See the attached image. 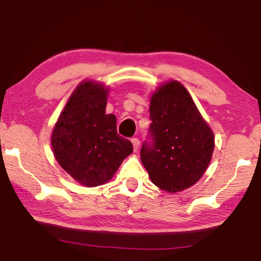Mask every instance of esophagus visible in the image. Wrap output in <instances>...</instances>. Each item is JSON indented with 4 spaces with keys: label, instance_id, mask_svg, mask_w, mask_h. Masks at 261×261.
<instances>
[{
    "label": "esophagus",
    "instance_id": "esophagus-1",
    "mask_svg": "<svg viewBox=\"0 0 261 261\" xmlns=\"http://www.w3.org/2000/svg\"><path fill=\"white\" fill-rule=\"evenodd\" d=\"M131 141H132V145H134V149H135V151H138L139 145H140V141H139V139L137 138V137H135V138H132V139H131Z\"/></svg>",
    "mask_w": 261,
    "mask_h": 261
}]
</instances>
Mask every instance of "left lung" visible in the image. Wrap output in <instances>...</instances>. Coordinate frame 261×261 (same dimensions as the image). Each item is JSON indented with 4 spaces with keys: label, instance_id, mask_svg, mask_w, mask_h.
<instances>
[{
    "label": "left lung",
    "instance_id": "1",
    "mask_svg": "<svg viewBox=\"0 0 261 261\" xmlns=\"http://www.w3.org/2000/svg\"><path fill=\"white\" fill-rule=\"evenodd\" d=\"M149 120L147 140L140 149L149 178L171 193L192 187L210 165L214 135L182 84L173 81L158 88Z\"/></svg>",
    "mask_w": 261,
    "mask_h": 261
}]
</instances>
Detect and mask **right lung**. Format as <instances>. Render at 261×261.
Returning <instances> with one entry per match:
<instances>
[{
	"instance_id": "right-lung-1",
	"label": "right lung",
	"mask_w": 261,
	"mask_h": 261,
	"mask_svg": "<svg viewBox=\"0 0 261 261\" xmlns=\"http://www.w3.org/2000/svg\"><path fill=\"white\" fill-rule=\"evenodd\" d=\"M107 88L84 82L70 96L51 135L60 166L85 187H98L113 177L134 151L117 134L116 117L106 114Z\"/></svg>"
}]
</instances>
